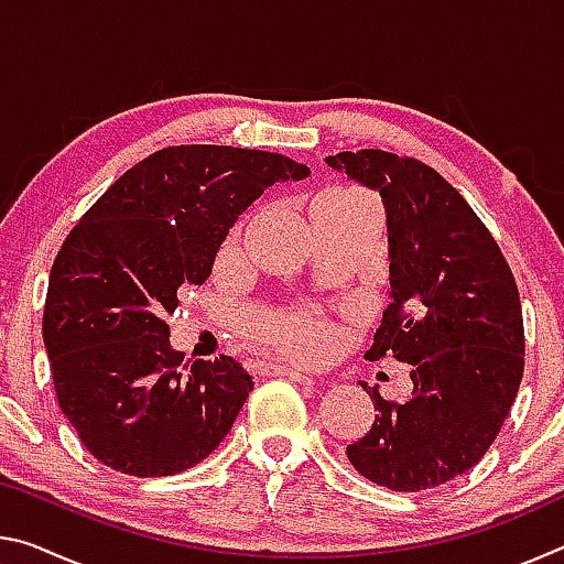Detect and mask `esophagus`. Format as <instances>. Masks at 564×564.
Listing matches in <instances>:
<instances>
[{
  "label": "esophagus",
  "instance_id": "esophagus-1",
  "mask_svg": "<svg viewBox=\"0 0 564 564\" xmlns=\"http://www.w3.org/2000/svg\"><path fill=\"white\" fill-rule=\"evenodd\" d=\"M275 373H281V376H289L291 380H295V383H301V386H308V388L318 386V380H316V378L308 376V373H301V370H295V368H285V366H281V368H275Z\"/></svg>",
  "mask_w": 564,
  "mask_h": 564
}]
</instances>
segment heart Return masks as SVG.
Here are the masks:
<instances>
[{
  "label": "heart",
  "mask_w": 564,
  "mask_h": 564,
  "mask_svg": "<svg viewBox=\"0 0 564 564\" xmlns=\"http://www.w3.org/2000/svg\"><path fill=\"white\" fill-rule=\"evenodd\" d=\"M333 194L356 196L358 191L340 188V191H333ZM263 336L295 358H316L328 346L330 328L316 316L301 313V316H285V318L269 321L263 326Z\"/></svg>",
  "instance_id": "heart-1"
}]
</instances>
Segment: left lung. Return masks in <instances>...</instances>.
<instances>
[{"label":"left lung","instance_id":"1","mask_svg":"<svg viewBox=\"0 0 564 564\" xmlns=\"http://www.w3.org/2000/svg\"><path fill=\"white\" fill-rule=\"evenodd\" d=\"M326 164L383 198L390 305L366 358L413 366V395L376 388V423L348 460L388 490L437 488L488 453L524 368L520 293L508 261L465 198L417 159L343 151Z\"/></svg>","mask_w":564,"mask_h":564}]
</instances>
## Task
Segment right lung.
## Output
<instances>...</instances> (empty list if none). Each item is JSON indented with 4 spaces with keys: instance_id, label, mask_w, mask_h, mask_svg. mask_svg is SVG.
<instances>
[{
    "instance_id": "1",
    "label": "right lung",
    "mask_w": 564,
    "mask_h": 564,
    "mask_svg": "<svg viewBox=\"0 0 564 564\" xmlns=\"http://www.w3.org/2000/svg\"><path fill=\"white\" fill-rule=\"evenodd\" d=\"M311 169L271 151L169 147L139 161L56 253L42 336L62 413L99 463L133 477L184 473L231 431L253 378L234 358L171 348L178 291L212 275L238 216Z\"/></svg>"
}]
</instances>
